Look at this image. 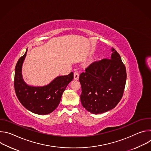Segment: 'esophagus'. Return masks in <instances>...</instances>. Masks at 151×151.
I'll list each match as a JSON object with an SVG mask.
<instances>
[{"instance_id":"1","label":"esophagus","mask_w":151,"mask_h":151,"mask_svg":"<svg viewBox=\"0 0 151 151\" xmlns=\"http://www.w3.org/2000/svg\"><path fill=\"white\" fill-rule=\"evenodd\" d=\"M73 76H74V79H75V80H76V81L78 80L79 76V73H78L77 72H74V74H73Z\"/></svg>"}]
</instances>
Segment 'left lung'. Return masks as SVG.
<instances>
[{"instance_id": "left-lung-1", "label": "left lung", "mask_w": 151, "mask_h": 151, "mask_svg": "<svg viewBox=\"0 0 151 151\" xmlns=\"http://www.w3.org/2000/svg\"><path fill=\"white\" fill-rule=\"evenodd\" d=\"M112 51L110 59L93 62L79 78L82 105L93 114L114 109L123 96L127 79L125 66L118 52L114 48Z\"/></svg>"}]
</instances>
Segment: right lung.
I'll list each match as a JSON object with an SVG mask.
<instances>
[{
	"label": "right lung",
	"instance_id": "1",
	"mask_svg": "<svg viewBox=\"0 0 151 151\" xmlns=\"http://www.w3.org/2000/svg\"><path fill=\"white\" fill-rule=\"evenodd\" d=\"M27 51L19 58L15 66L14 88L16 96L20 103L30 112L39 115L50 114L58 106L63 92L73 79V73L57 76L44 87L29 86L24 82L21 74Z\"/></svg>",
	"mask_w": 151,
	"mask_h": 151
}]
</instances>
